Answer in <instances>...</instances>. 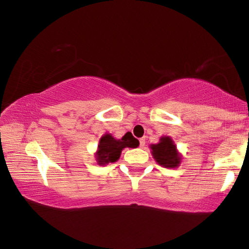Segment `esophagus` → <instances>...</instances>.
<instances>
[{
  "label": "esophagus",
  "instance_id": "1",
  "mask_svg": "<svg viewBox=\"0 0 249 249\" xmlns=\"http://www.w3.org/2000/svg\"><path fill=\"white\" fill-rule=\"evenodd\" d=\"M145 145H146V141H145V138H141V140H140V146L142 147V148H144Z\"/></svg>",
  "mask_w": 249,
  "mask_h": 249
}]
</instances>
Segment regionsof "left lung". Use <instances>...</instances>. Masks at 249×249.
Listing matches in <instances>:
<instances>
[{
  "label": "left lung",
  "instance_id": "1",
  "mask_svg": "<svg viewBox=\"0 0 249 249\" xmlns=\"http://www.w3.org/2000/svg\"><path fill=\"white\" fill-rule=\"evenodd\" d=\"M151 154L160 166L166 168H176L180 163V156L176 149V145L170 137H161L159 144L151 145Z\"/></svg>",
  "mask_w": 249,
  "mask_h": 249
}]
</instances>
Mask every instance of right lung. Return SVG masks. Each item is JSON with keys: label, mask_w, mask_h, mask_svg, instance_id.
<instances>
[{"label": "right lung", "mask_w": 249, "mask_h": 249, "mask_svg": "<svg viewBox=\"0 0 249 249\" xmlns=\"http://www.w3.org/2000/svg\"><path fill=\"white\" fill-rule=\"evenodd\" d=\"M138 145H140V142L133 136L132 133H126L122 140H115L111 135L107 134L100 140L96 160L99 165L115 162L120 158L123 148L125 147L136 148Z\"/></svg>", "instance_id": "right-lung-1"}]
</instances>
